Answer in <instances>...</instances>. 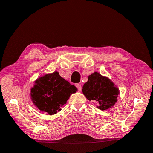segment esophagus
<instances>
[{
	"label": "esophagus",
	"instance_id": "obj_1",
	"mask_svg": "<svg viewBox=\"0 0 153 153\" xmlns=\"http://www.w3.org/2000/svg\"><path fill=\"white\" fill-rule=\"evenodd\" d=\"M76 85V88H77V89H78L79 91H81V89H82V87H81V85H80V84H79V83H77V84H76L75 85Z\"/></svg>",
	"mask_w": 153,
	"mask_h": 153
}]
</instances>
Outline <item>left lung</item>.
Segmentation results:
<instances>
[{"label": "left lung", "mask_w": 153, "mask_h": 153, "mask_svg": "<svg viewBox=\"0 0 153 153\" xmlns=\"http://www.w3.org/2000/svg\"><path fill=\"white\" fill-rule=\"evenodd\" d=\"M82 93L89 101L97 102V108L105 110L114 105L119 90L110 80L94 72L88 77V81L82 87Z\"/></svg>", "instance_id": "8db88e82"}]
</instances>
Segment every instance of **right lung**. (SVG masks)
Listing matches in <instances>:
<instances>
[{
    "label": "right lung",
    "instance_id": "obj_1",
    "mask_svg": "<svg viewBox=\"0 0 153 153\" xmlns=\"http://www.w3.org/2000/svg\"><path fill=\"white\" fill-rule=\"evenodd\" d=\"M35 83L31 91L32 100L39 109L50 115L60 111L70 95L77 91L76 87L62 78L58 72L45 75Z\"/></svg>",
    "mask_w": 153,
    "mask_h": 153
}]
</instances>
